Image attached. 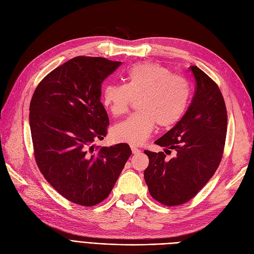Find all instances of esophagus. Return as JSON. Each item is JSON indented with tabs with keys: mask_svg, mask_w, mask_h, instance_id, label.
I'll return each instance as SVG.
<instances>
[{
	"mask_svg": "<svg viewBox=\"0 0 254 254\" xmlns=\"http://www.w3.org/2000/svg\"><path fill=\"white\" fill-rule=\"evenodd\" d=\"M131 150H132V153L133 154H138L139 152H140V149L136 148L135 146H131Z\"/></svg>",
	"mask_w": 254,
	"mask_h": 254,
	"instance_id": "1",
	"label": "esophagus"
}]
</instances>
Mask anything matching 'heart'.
<instances>
[{"label": "heart", "mask_w": 254, "mask_h": 254, "mask_svg": "<svg viewBox=\"0 0 254 254\" xmlns=\"http://www.w3.org/2000/svg\"><path fill=\"white\" fill-rule=\"evenodd\" d=\"M135 98L137 111L114 127L113 137L140 145L156 124L169 128L182 119L190 103V86L167 66L146 62L131 65L124 74V84L108 83L101 96L103 106L115 117L125 115Z\"/></svg>", "instance_id": "heart-1"}]
</instances>
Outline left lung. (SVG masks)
Returning a JSON list of instances; mask_svg holds the SVG:
<instances>
[{
    "label": "left lung",
    "mask_w": 254,
    "mask_h": 254,
    "mask_svg": "<svg viewBox=\"0 0 254 254\" xmlns=\"http://www.w3.org/2000/svg\"><path fill=\"white\" fill-rule=\"evenodd\" d=\"M190 70L196 81L191 103L178 123L155 144L176 151L168 159L164 152L145 150L149 166L144 177L152 198L176 206L194 198L214 176L224 152L227 110L218 84L196 65Z\"/></svg>",
    "instance_id": "1"
}]
</instances>
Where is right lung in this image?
Returning a JSON list of instances; mask_svg holds the SVG:
<instances>
[{
  "instance_id": "obj_1",
  "label": "right lung",
  "mask_w": 254,
  "mask_h": 254,
  "mask_svg": "<svg viewBox=\"0 0 254 254\" xmlns=\"http://www.w3.org/2000/svg\"><path fill=\"white\" fill-rule=\"evenodd\" d=\"M120 65L104 57H74L40 81L30 102L36 165L60 195L78 205L106 199L131 155L128 144L94 146L109 125L101 86Z\"/></svg>"
}]
</instances>
